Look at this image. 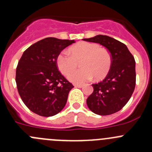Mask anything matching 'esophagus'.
<instances>
[{
    "label": "esophagus",
    "instance_id": "1",
    "mask_svg": "<svg viewBox=\"0 0 152 152\" xmlns=\"http://www.w3.org/2000/svg\"><path fill=\"white\" fill-rule=\"evenodd\" d=\"M75 87H78V88H82L83 87V85H81V84H74Z\"/></svg>",
    "mask_w": 152,
    "mask_h": 152
}]
</instances>
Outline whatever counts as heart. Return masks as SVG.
Listing matches in <instances>:
<instances>
[{
	"label": "heart",
	"instance_id": "heart-1",
	"mask_svg": "<svg viewBox=\"0 0 152 152\" xmlns=\"http://www.w3.org/2000/svg\"><path fill=\"white\" fill-rule=\"evenodd\" d=\"M70 52L63 50L59 53L56 57V65L62 74L69 73L67 78L72 82L83 83L93 76L96 80H100L110 71L111 54L107 49L101 48L98 44L79 42L70 48ZM78 62H80L82 69L72 72L77 66Z\"/></svg>",
	"mask_w": 152,
	"mask_h": 152
}]
</instances>
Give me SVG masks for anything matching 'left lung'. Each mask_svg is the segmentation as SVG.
<instances>
[{
	"instance_id": "8db88e82",
	"label": "left lung",
	"mask_w": 152,
	"mask_h": 152,
	"mask_svg": "<svg viewBox=\"0 0 152 152\" xmlns=\"http://www.w3.org/2000/svg\"><path fill=\"white\" fill-rule=\"evenodd\" d=\"M104 46L112 56V65L103 81L93 84L87 99L88 108L99 115L115 113L126 104L136 84L135 60L125 44L106 35L83 39Z\"/></svg>"
}]
</instances>
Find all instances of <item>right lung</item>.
<instances>
[{
  "mask_svg": "<svg viewBox=\"0 0 152 152\" xmlns=\"http://www.w3.org/2000/svg\"><path fill=\"white\" fill-rule=\"evenodd\" d=\"M75 41L47 37L23 53L16 69L17 87L21 99L33 113L43 117L64 108L73 85L58 70L56 57Z\"/></svg>",
  "mask_w": 152,
  "mask_h": 152,
  "instance_id": "add662e5",
  "label": "right lung"
}]
</instances>
